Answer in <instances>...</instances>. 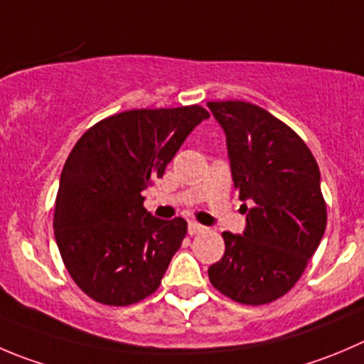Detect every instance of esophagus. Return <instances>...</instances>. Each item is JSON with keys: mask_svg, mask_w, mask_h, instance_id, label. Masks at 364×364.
I'll use <instances>...</instances> for the list:
<instances>
[{"mask_svg": "<svg viewBox=\"0 0 364 364\" xmlns=\"http://www.w3.org/2000/svg\"><path fill=\"white\" fill-rule=\"evenodd\" d=\"M188 230H189V234H191V236H195V234H200V232H205L207 228L203 227V225L196 223V221H189Z\"/></svg>", "mask_w": 364, "mask_h": 364, "instance_id": "1", "label": "esophagus"}]
</instances>
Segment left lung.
Masks as SVG:
<instances>
[{
	"label": "left lung",
	"instance_id": "obj_1",
	"mask_svg": "<svg viewBox=\"0 0 364 364\" xmlns=\"http://www.w3.org/2000/svg\"><path fill=\"white\" fill-rule=\"evenodd\" d=\"M207 107L227 136L232 180L247 213L243 236L221 234L225 254L209 280L228 299L262 306L295 286L323 237L320 169L299 134L268 110L237 100Z\"/></svg>",
	"mask_w": 364,
	"mask_h": 364
}]
</instances>
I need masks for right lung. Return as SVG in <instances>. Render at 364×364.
I'll return each mask as SVG.
<instances>
[{"instance_id":"1","label":"right lung","mask_w":364,"mask_h":364,"mask_svg":"<svg viewBox=\"0 0 364 364\" xmlns=\"http://www.w3.org/2000/svg\"><path fill=\"white\" fill-rule=\"evenodd\" d=\"M207 117L200 105L124 110L75 144L60 175L53 230L69 275L92 300L130 306L157 291L188 223L151 216L143 191Z\"/></svg>"}]
</instances>
